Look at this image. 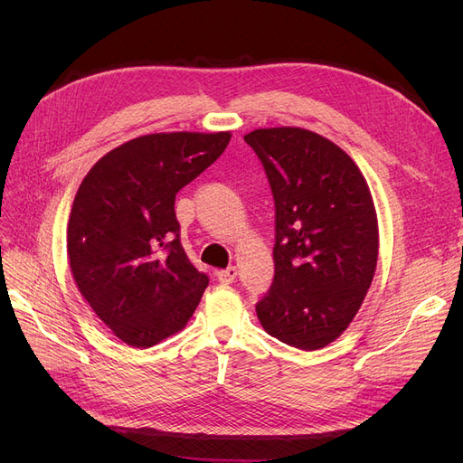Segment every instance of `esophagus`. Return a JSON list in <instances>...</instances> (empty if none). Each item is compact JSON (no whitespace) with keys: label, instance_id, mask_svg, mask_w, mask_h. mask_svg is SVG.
Instances as JSON below:
<instances>
[{"label":"esophagus","instance_id":"1","mask_svg":"<svg viewBox=\"0 0 463 463\" xmlns=\"http://www.w3.org/2000/svg\"><path fill=\"white\" fill-rule=\"evenodd\" d=\"M236 274H238L236 266H229V269L217 272V281L223 283V285H231L236 279Z\"/></svg>","mask_w":463,"mask_h":463}]
</instances>
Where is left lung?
<instances>
[{
	"mask_svg": "<svg viewBox=\"0 0 463 463\" xmlns=\"http://www.w3.org/2000/svg\"><path fill=\"white\" fill-rule=\"evenodd\" d=\"M244 140L262 161L276 203V274L257 317L290 347H326L347 330L375 276L372 191L356 163L323 135L266 128Z\"/></svg>",
	"mask_w": 463,
	"mask_h": 463,
	"instance_id": "1",
	"label": "left lung"
}]
</instances>
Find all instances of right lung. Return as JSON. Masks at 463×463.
<instances>
[{
	"instance_id": "obj_1",
	"label": "right lung",
	"mask_w": 463,
	"mask_h": 463,
	"mask_svg": "<svg viewBox=\"0 0 463 463\" xmlns=\"http://www.w3.org/2000/svg\"><path fill=\"white\" fill-rule=\"evenodd\" d=\"M231 137H137L97 161L77 191L67 225L71 274L97 317L131 347L180 332L201 302L208 276L180 244L175 199Z\"/></svg>"
}]
</instances>
